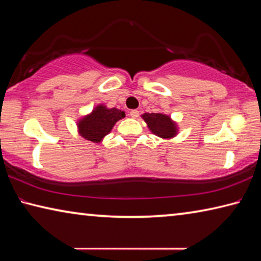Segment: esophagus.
Returning <instances> with one entry per match:
<instances>
[{
    "mask_svg": "<svg viewBox=\"0 0 261 261\" xmlns=\"http://www.w3.org/2000/svg\"><path fill=\"white\" fill-rule=\"evenodd\" d=\"M130 116H131L132 118H138V117H139V112H138V110H136V109L131 110V112H130Z\"/></svg>",
    "mask_w": 261,
    "mask_h": 261,
    "instance_id": "34e87169",
    "label": "esophagus"
}]
</instances>
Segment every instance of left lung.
<instances>
[{
  "label": "left lung",
  "mask_w": 261,
  "mask_h": 261,
  "mask_svg": "<svg viewBox=\"0 0 261 261\" xmlns=\"http://www.w3.org/2000/svg\"><path fill=\"white\" fill-rule=\"evenodd\" d=\"M141 117L147 123L149 130L161 138H171L176 135L177 130H176L175 123L167 115L145 113Z\"/></svg>",
  "instance_id": "8db88e82"
}]
</instances>
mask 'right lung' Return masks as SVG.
Wrapping results in <instances>:
<instances>
[{
    "mask_svg": "<svg viewBox=\"0 0 261 261\" xmlns=\"http://www.w3.org/2000/svg\"><path fill=\"white\" fill-rule=\"evenodd\" d=\"M123 117H125V113L122 110L117 108L108 109L100 105L92 114L79 121V134L87 140L100 143V140L112 131L115 123Z\"/></svg>",
    "mask_w": 261,
    "mask_h": 261,
    "instance_id": "add662e5",
    "label": "right lung"
}]
</instances>
